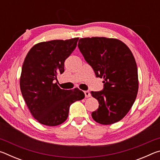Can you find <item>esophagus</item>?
Here are the masks:
<instances>
[{"label": "esophagus", "mask_w": 160, "mask_h": 160, "mask_svg": "<svg viewBox=\"0 0 160 160\" xmlns=\"http://www.w3.org/2000/svg\"><path fill=\"white\" fill-rule=\"evenodd\" d=\"M84 93H85V97H87V98H88V97H90L91 96V94L89 91H85L84 92Z\"/></svg>", "instance_id": "esophagus-1"}]
</instances>
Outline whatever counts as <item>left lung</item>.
<instances>
[{"label":"left lung","instance_id":"8db88e82","mask_svg":"<svg viewBox=\"0 0 160 160\" xmlns=\"http://www.w3.org/2000/svg\"><path fill=\"white\" fill-rule=\"evenodd\" d=\"M78 48L104 90L92 92L99 108L92 113L96 122L110 125L121 121L131 109L138 92V75L131 51L121 40L107 37L81 38Z\"/></svg>","mask_w":160,"mask_h":160}]
</instances>
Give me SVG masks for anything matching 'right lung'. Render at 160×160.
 <instances>
[{"mask_svg":"<svg viewBox=\"0 0 160 160\" xmlns=\"http://www.w3.org/2000/svg\"><path fill=\"white\" fill-rule=\"evenodd\" d=\"M79 38L39 42L31 48L22 68L20 90L29 112L48 126L63 123L72 103L85 97L82 90H62L55 82L64 72V62L77 47Z\"/></svg>","mask_w":160,"mask_h":160,"instance_id":"obj_1","label":"right lung"}]
</instances>
